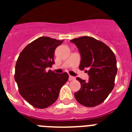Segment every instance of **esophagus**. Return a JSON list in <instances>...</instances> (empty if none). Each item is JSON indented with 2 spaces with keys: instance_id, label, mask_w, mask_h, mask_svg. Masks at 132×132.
Instances as JSON below:
<instances>
[{
  "instance_id": "obj_1",
  "label": "esophagus",
  "mask_w": 132,
  "mask_h": 132,
  "mask_svg": "<svg viewBox=\"0 0 132 132\" xmlns=\"http://www.w3.org/2000/svg\"><path fill=\"white\" fill-rule=\"evenodd\" d=\"M69 79V81H72V80H75V78L74 77H72V76H69V79Z\"/></svg>"
}]
</instances>
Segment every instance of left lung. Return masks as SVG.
Listing matches in <instances>:
<instances>
[{"label": "left lung", "instance_id": "8db88e82", "mask_svg": "<svg viewBox=\"0 0 132 132\" xmlns=\"http://www.w3.org/2000/svg\"><path fill=\"white\" fill-rule=\"evenodd\" d=\"M70 42L75 44L81 54L79 69L86 70L89 75L88 81L77 77L81 88L75 93V97L84 106H96L106 99L114 87L117 73L114 53L103 42L89 36Z\"/></svg>", "mask_w": 132, "mask_h": 132}]
</instances>
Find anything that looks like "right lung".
<instances>
[{"instance_id": "obj_1", "label": "right lung", "mask_w": 132, "mask_h": 132, "mask_svg": "<svg viewBox=\"0 0 132 132\" xmlns=\"http://www.w3.org/2000/svg\"><path fill=\"white\" fill-rule=\"evenodd\" d=\"M64 40L40 37L28 44L15 64V81L20 95L32 106L46 108L53 104L68 79L67 72L46 70L52 67L55 48Z\"/></svg>"}]
</instances>
